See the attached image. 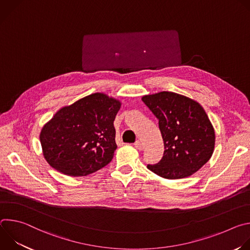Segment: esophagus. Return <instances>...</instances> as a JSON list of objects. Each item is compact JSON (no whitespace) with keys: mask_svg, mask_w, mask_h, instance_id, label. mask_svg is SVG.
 <instances>
[{"mask_svg":"<svg viewBox=\"0 0 250 250\" xmlns=\"http://www.w3.org/2000/svg\"><path fill=\"white\" fill-rule=\"evenodd\" d=\"M134 147L136 148V149H138V150H142L145 148V145L142 144L141 141H139V140H136L135 142H134Z\"/></svg>","mask_w":250,"mask_h":250,"instance_id":"34e87169","label":"esophagus"}]
</instances>
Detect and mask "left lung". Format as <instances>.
Listing matches in <instances>:
<instances>
[{"label":"left lung","mask_w":250,"mask_h":250,"mask_svg":"<svg viewBox=\"0 0 250 250\" xmlns=\"http://www.w3.org/2000/svg\"><path fill=\"white\" fill-rule=\"evenodd\" d=\"M158 119L164 142L162 159L147 168L165 179L193 175L211 157L215 129L203 106L195 100L163 91L141 98Z\"/></svg>","instance_id":"left-lung-1"}]
</instances>
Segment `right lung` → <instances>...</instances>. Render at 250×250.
I'll list each match as a JSON object with an SVG mask.
<instances>
[{
    "instance_id": "add662e5",
    "label": "right lung",
    "mask_w": 250,
    "mask_h": 250,
    "mask_svg": "<svg viewBox=\"0 0 250 250\" xmlns=\"http://www.w3.org/2000/svg\"><path fill=\"white\" fill-rule=\"evenodd\" d=\"M120 100L104 93L61 108L40 134L48 164L68 176H86L108 165L117 149L114 121Z\"/></svg>"
}]
</instances>
